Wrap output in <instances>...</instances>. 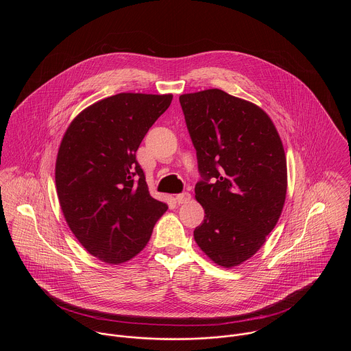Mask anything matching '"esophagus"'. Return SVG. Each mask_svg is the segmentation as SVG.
I'll return each mask as SVG.
<instances>
[{
    "mask_svg": "<svg viewBox=\"0 0 351 351\" xmlns=\"http://www.w3.org/2000/svg\"><path fill=\"white\" fill-rule=\"evenodd\" d=\"M176 200H177L178 204L188 202V201L191 200V193H189V192H182V193H180V195L176 196Z\"/></svg>",
    "mask_w": 351,
    "mask_h": 351,
    "instance_id": "34e87169",
    "label": "esophagus"
}]
</instances>
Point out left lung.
Listing matches in <instances>:
<instances>
[{
	"instance_id": "obj_1",
	"label": "left lung",
	"mask_w": 351,
	"mask_h": 351,
	"mask_svg": "<svg viewBox=\"0 0 351 351\" xmlns=\"http://www.w3.org/2000/svg\"><path fill=\"white\" fill-rule=\"evenodd\" d=\"M197 154L196 200L204 221L195 241L215 263L252 256L277 224L287 196V158L270 117L220 89L180 96Z\"/></svg>"
}]
</instances>
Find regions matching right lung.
I'll return each instance as SVG.
<instances>
[{"label": "right lung", "instance_id": "1", "mask_svg": "<svg viewBox=\"0 0 351 351\" xmlns=\"http://www.w3.org/2000/svg\"><path fill=\"white\" fill-rule=\"evenodd\" d=\"M171 95L120 93L84 109L69 125L55 165L63 216L92 255L134 258L167 205L150 196L136 151Z\"/></svg>", "mask_w": 351, "mask_h": 351}]
</instances>
